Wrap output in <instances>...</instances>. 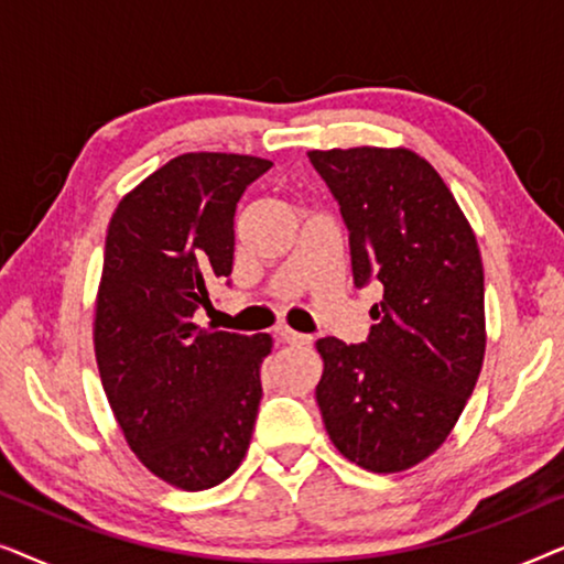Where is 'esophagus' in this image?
<instances>
[{
  "label": "esophagus",
  "mask_w": 564,
  "mask_h": 564,
  "mask_svg": "<svg viewBox=\"0 0 564 564\" xmlns=\"http://www.w3.org/2000/svg\"><path fill=\"white\" fill-rule=\"evenodd\" d=\"M274 336H276V341H282V344H295V346L311 344V336L297 334V330H292V328H288V326H280V328H276V330H274Z\"/></svg>",
  "instance_id": "34e87169"
}]
</instances>
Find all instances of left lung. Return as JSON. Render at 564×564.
Masks as SVG:
<instances>
[{"label":"left lung","mask_w":564,"mask_h":564,"mask_svg":"<svg viewBox=\"0 0 564 564\" xmlns=\"http://www.w3.org/2000/svg\"><path fill=\"white\" fill-rule=\"evenodd\" d=\"M349 230L357 288L382 284L367 341H318L315 388L336 449L372 473L434 454L485 357V276L475 234L436 169L408 149L307 153Z\"/></svg>","instance_id":"left-lung-1"}]
</instances>
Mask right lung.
Masks as SVG:
<instances>
[{
  "label": "right lung",
  "instance_id": "right-lung-1",
  "mask_svg": "<svg viewBox=\"0 0 564 564\" xmlns=\"http://www.w3.org/2000/svg\"><path fill=\"white\" fill-rule=\"evenodd\" d=\"M272 161L184 153L122 197L105 241L95 354L138 459L182 490L230 477L259 413L269 334L199 328L210 284L234 269V215Z\"/></svg>",
  "mask_w": 564,
  "mask_h": 564
}]
</instances>
